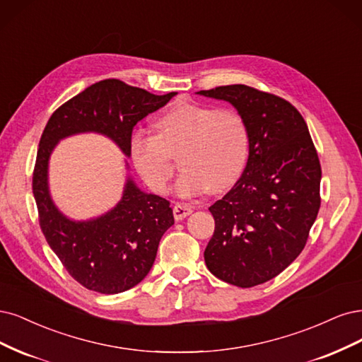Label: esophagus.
Listing matches in <instances>:
<instances>
[{
	"mask_svg": "<svg viewBox=\"0 0 362 362\" xmlns=\"http://www.w3.org/2000/svg\"><path fill=\"white\" fill-rule=\"evenodd\" d=\"M173 214H174V218H176L177 221H182L183 218L192 214V206L186 204V203H176L173 207Z\"/></svg>",
	"mask_w": 362,
	"mask_h": 362,
	"instance_id": "esophagus-1",
	"label": "esophagus"
}]
</instances>
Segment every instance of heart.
Instances as JSON below:
<instances>
[{"mask_svg":"<svg viewBox=\"0 0 362 362\" xmlns=\"http://www.w3.org/2000/svg\"><path fill=\"white\" fill-rule=\"evenodd\" d=\"M155 135L135 132L129 139L131 162L138 176L155 194H167L179 159L176 183L180 197L235 185L248 164L251 135L243 115L214 105L177 102L153 123Z\"/></svg>","mask_w":362,"mask_h":362,"instance_id":"obj_1","label":"heart"}]
</instances>
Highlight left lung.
<instances>
[{"label": "left lung", "mask_w": 362, "mask_h": 362, "mask_svg": "<svg viewBox=\"0 0 362 362\" xmlns=\"http://www.w3.org/2000/svg\"><path fill=\"white\" fill-rule=\"evenodd\" d=\"M230 102L250 127L248 164L209 211L207 269L242 288L281 274L304 250L320 209L322 168L307 123L286 99L243 84L202 90Z\"/></svg>", "instance_id": "8db88e82"}]
</instances>
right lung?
<instances>
[{"instance_id":"add662e5","label":"right lung","mask_w":362,"mask_h":362,"mask_svg":"<svg viewBox=\"0 0 362 362\" xmlns=\"http://www.w3.org/2000/svg\"><path fill=\"white\" fill-rule=\"evenodd\" d=\"M164 96L103 79L55 110L42 134L33 173V194L46 242L66 271L88 290L103 295L129 290L153 266L162 235L174 224L170 202L146 194L127 179L122 200L110 212L72 221L55 207L48 188V164L60 139L83 132L107 135L129 156L134 126L167 105Z\"/></svg>"}]
</instances>
